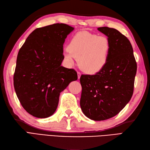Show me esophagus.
Masks as SVG:
<instances>
[{
	"label": "esophagus",
	"instance_id": "1",
	"mask_svg": "<svg viewBox=\"0 0 150 150\" xmlns=\"http://www.w3.org/2000/svg\"><path fill=\"white\" fill-rule=\"evenodd\" d=\"M81 73H80V72H77V76H78V79H80V78H81Z\"/></svg>",
	"mask_w": 150,
	"mask_h": 150
}]
</instances>
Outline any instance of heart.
<instances>
[{
    "instance_id": "obj_1",
    "label": "heart",
    "mask_w": 150,
    "mask_h": 150,
    "mask_svg": "<svg viewBox=\"0 0 150 150\" xmlns=\"http://www.w3.org/2000/svg\"><path fill=\"white\" fill-rule=\"evenodd\" d=\"M111 51V44L105 36L81 31L72 37L64 52L67 64L72 65L75 58L82 71L96 74L106 66Z\"/></svg>"
}]
</instances>
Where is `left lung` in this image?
<instances>
[{
    "instance_id": "obj_1",
    "label": "left lung",
    "mask_w": 150,
    "mask_h": 150,
    "mask_svg": "<svg viewBox=\"0 0 150 150\" xmlns=\"http://www.w3.org/2000/svg\"><path fill=\"white\" fill-rule=\"evenodd\" d=\"M97 30L110 40L109 59L99 73L81 75L80 105L88 118L99 121L115 116L129 103L133 93L137 63L126 37L114 28Z\"/></svg>"
}]
</instances>
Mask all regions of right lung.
<instances>
[{
  "instance_id": "right-lung-1",
  "label": "right lung",
  "mask_w": 150,
  "mask_h": 150,
  "mask_svg": "<svg viewBox=\"0 0 150 150\" xmlns=\"http://www.w3.org/2000/svg\"><path fill=\"white\" fill-rule=\"evenodd\" d=\"M73 30L62 23L37 28L19 50L13 85L22 107L33 117L52 116L58 106L60 92L77 80L74 69L61 66L63 44Z\"/></svg>"
}]
</instances>
